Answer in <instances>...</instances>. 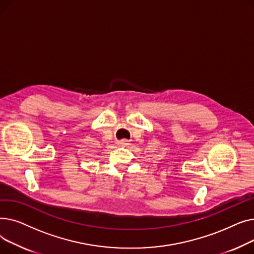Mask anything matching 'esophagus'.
Wrapping results in <instances>:
<instances>
[{"label": "esophagus", "mask_w": 254, "mask_h": 254, "mask_svg": "<svg viewBox=\"0 0 254 254\" xmlns=\"http://www.w3.org/2000/svg\"><path fill=\"white\" fill-rule=\"evenodd\" d=\"M119 145L127 146V145H129V143H128V141H127V140H122V141H119Z\"/></svg>", "instance_id": "1"}]
</instances>
